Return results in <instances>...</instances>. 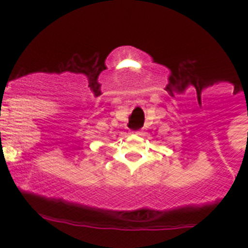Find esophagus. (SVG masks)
Wrapping results in <instances>:
<instances>
[{
    "instance_id": "1",
    "label": "esophagus",
    "mask_w": 248,
    "mask_h": 248,
    "mask_svg": "<svg viewBox=\"0 0 248 248\" xmlns=\"http://www.w3.org/2000/svg\"><path fill=\"white\" fill-rule=\"evenodd\" d=\"M133 133H135V134H138V135L141 134V131H140V130H135V131H133Z\"/></svg>"
}]
</instances>
